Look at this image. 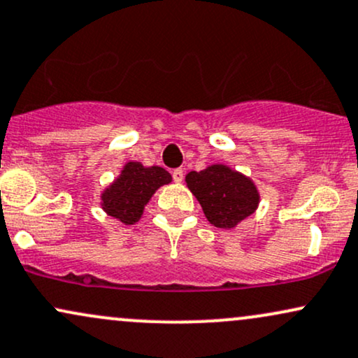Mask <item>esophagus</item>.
<instances>
[{
  "mask_svg": "<svg viewBox=\"0 0 358 358\" xmlns=\"http://www.w3.org/2000/svg\"><path fill=\"white\" fill-rule=\"evenodd\" d=\"M183 176H185V173H183L182 168H176V170H173V180H175L176 183H182L183 182Z\"/></svg>",
  "mask_w": 358,
  "mask_h": 358,
  "instance_id": "34e87169",
  "label": "esophagus"
}]
</instances>
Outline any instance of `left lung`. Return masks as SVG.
<instances>
[{
	"instance_id": "obj_1",
	"label": "left lung",
	"mask_w": 358,
	"mask_h": 358,
	"mask_svg": "<svg viewBox=\"0 0 358 358\" xmlns=\"http://www.w3.org/2000/svg\"><path fill=\"white\" fill-rule=\"evenodd\" d=\"M187 187L217 228H234L257 210L260 195L247 176L227 165H212L187 175Z\"/></svg>"
}]
</instances>
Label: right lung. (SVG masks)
<instances>
[{"instance_id": "right-lung-1", "label": "right lung", "mask_w": 358, "mask_h": 358, "mask_svg": "<svg viewBox=\"0 0 358 358\" xmlns=\"http://www.w3.org/2000/svg\"><path fill=\"white\" fill-rule=\"evenodd\" d=\"M170 182L171 175L165 168H146L138 162H130L124 165L122 175L103 192L101 206L110 217L124 225H133L141 218L153 193Z\"/></svg>"}]
</instances>
